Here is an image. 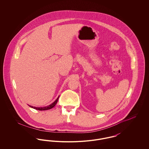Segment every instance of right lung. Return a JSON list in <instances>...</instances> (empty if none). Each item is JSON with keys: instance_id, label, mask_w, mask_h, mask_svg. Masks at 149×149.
<instances>
[{"instance_id": "add662e5", "label": "right lung", "mask_w": 149, "mask_h": 149, "mask_svg": "<svg viewBox=\"0 0 149 149\" xmlns=\"http://www.w3.org/2000/svg\"><path fill=\"white\" fill-rule=\"evenodd\" d=\"M58 97L57 98L56 100L54 102V103H52L51 104H50L49 106H48L47 107H33L31 106H29V107H32V108H34V109H37V110H39V111H45V110H47V109H51V108H52L53 107H54L55 106L57 102V100H58Z\"/></svg>"}]
</instances>
